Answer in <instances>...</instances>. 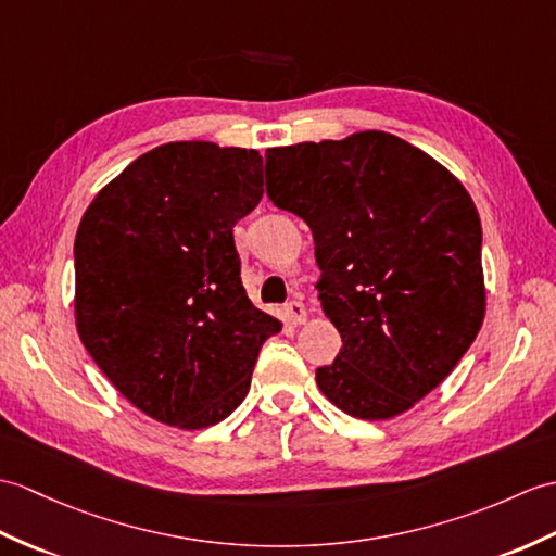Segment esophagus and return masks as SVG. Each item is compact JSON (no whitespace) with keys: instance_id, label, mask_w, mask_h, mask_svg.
<instances>
[{"instance_id":"esophagus-1","label":"esophagus","mask_w":556,"mask_h":556,"mask_svg":"<svg viewBox=\"0 0 556 556\" xmlns=\"http://www.w3.org/2000/svg\"><path fill=\"white\" fill-rule=\"evenodd\" d=\"M283 317H287L291 325H303V321L307 319L305 305L301 301H289L287 305H283Z\"/></svg>"}]
</instances>
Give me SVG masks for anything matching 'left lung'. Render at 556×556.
Wrapping results in <instances>:
<instances>
[{
    "mask_svg": "<svg viewBox=\"0 0 556 556\" xmlns=\"http://www.w3.org/2000/svg\"><path fill=\"white\" fill-rule=\"evenodd\" d=\"M267 197L313 229L343 348L317 386L357 419L431 393L483 325L481 219L457 179L389 132L267 149Z\"/></svg>",
    "mask_w": 556,
    "mask_h": 556,
    "instance_id": "8db88e82",
    "label": "left lung"
}]
</instances>
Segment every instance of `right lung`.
<instances>
[{
    "mask_svg": "<svg viewBox=\"0 0 556 556\" xmlns=\"http://www.w3.org/2000/svg\"><path fill=\"white\" fill-rule=\"evenodd\" d=\"M263 197V156L213 141L147 151L103 187L75 237L77 333L144 415L179 429L247 397L281 325L241 283L235 225Z\"/></svg>",
    "mask_w": 556,
    "mask_h": 556,
    "instance_id": "1",
    "label": "right lung"
}]
</instances>
